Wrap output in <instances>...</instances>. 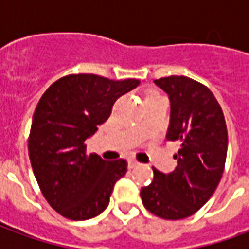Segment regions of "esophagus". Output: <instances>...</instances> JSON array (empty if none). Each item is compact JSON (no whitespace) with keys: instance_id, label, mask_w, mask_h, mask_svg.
Wrapping results in <instances>:
<instances>
[{"instance_id":"esophagus-1","label":"esophagus","mask_w":249,"mask_h":249,"mask_svg":"<svg viewBox=\"0 0 249 249\" xmlns=\"http://www.w3.org/2000/svg\"><path fill=\"white\" fill-rule=\"evenodd\" d=\"M137 165H140V162L139 161H136V160H128V168H135L137 167Z\"/></svg>"}]
</instances>
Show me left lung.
Masks as SVG:
<instances>
[{
  "label": "left lung",
  "mask_w": 249,
  "mask_h": 249,
  "mask_svg": "<svg viewBox=\"0 0 249 249\" xmlns=\"http://www.w3.org/2000/svg\"><path fill=\"white\" fill-rule=\"evenodd\" d=\"M155 85L168 94L171 121L167 140L180 141L178 167L171 173L153 168L155 178L141 188V200L161 219H185L213 195L224 172L228 133L213 93L185 76L164 77Z\"/></svg>",
  "instance_id": "8db88e82"
}]
</instances>
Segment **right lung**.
<instances>
[{
	"mask_svg": "<svg viewBox=\"0 0 249 249\" xmlns=\"http://www.w3.org/2000/svg\"><path fill=\"white\" fill-rule=\"evenodd\" d=\"M96 74L62 77L42 94L30 128L29 159L46 201L64 217L88 220L104 212L126 161L88 155L85 140L97 132L114 101L139 87Z\"/></svg>",
	"mask_w": 249,
	"mask_h": 249,
	"instance_id": "right-lung-1",
	"label": "right lung"
}]
</instances>
